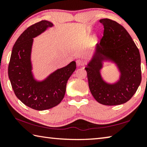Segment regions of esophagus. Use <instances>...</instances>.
<instances>
[{
	"label": "esophagus",
	"instance_id": "obj_1",
	"mask_svg": "<svg viewBox=\"0 0 147 147\" xmlns=\"http://www.w3.org/2000/svg\"><path fill=\"white\" fill-rule=\"evenodd\" d=\"M76 65L78 66H82L84 65V61L82 59H78L76 60Z\"/></svg>",
	"mask_w": 147,
	"mask_h": 147
}]
</instances>
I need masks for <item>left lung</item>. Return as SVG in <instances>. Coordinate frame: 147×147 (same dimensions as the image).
Listing matches in <instances>:
<instances>
[{"instance_id":"obj_1","label":"left lung","mask_w":147,"mask_h":147,"mask_svg":"<svg viewBox=\"0 0 147 147\" xmlns=\"http://www.w3.org/2000/svg\"><path fill=\"white\" fill-rule=\"evenodd\" d=\"M104 36L96 44L85 68L89 88L94 99L106 106L128 102L141 82V57L139 49L123 26L109 19H102ZM105 62L115 64L119 73L117 81L108 83L101 76Z\"/></svg>"}]
</instances>
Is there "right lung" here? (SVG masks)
Wrapping results in <instances>:
<instances>
[{
	"label": "right lung",
	"instance_id": "1",
	"mask_svg": "<svg viewBox=\"0 0 147 147\" xmlns=\"http://www.w3.org/2000/svg\"><path fill=\"white\" fill-rule=\"evenodd\" d=\"M53 23L46 20L25 30L12 49L8 76L16 96L26 106L43 111L56 106L63 100L69 78L76 68V62L56 69L42 80L34 75L31 54L34 38L43 33Z\"/></svg>",
	"mask_w": 147,
	"mask_h": 147
}]
</instances>
